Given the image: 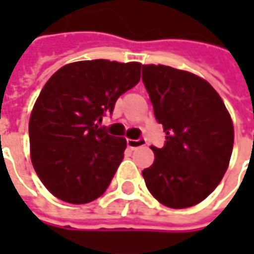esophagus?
Instances as JSON below:
<instances>
[{
	"label": "esophagus",
	"mask_w": 254,
	"mask_h": 254,
	"mask_svg": "<svg viewBox=\"0 0 254 254\" xmlns=\"http://www.w3.org/2000/svg\"><path fill=\"white\" fill-rule=\"evenodd\" d=\"M147 144V140L145 138H137V140H127V147L130 148V150H135V148H138V147H144Z\"/></svg>",
	"instance_id": "esophagus-1"
}]
</instances>
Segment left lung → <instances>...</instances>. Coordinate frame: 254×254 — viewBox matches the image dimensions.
<instances>
[{
    "label": "left lung",
    "instance_id": "left-lung-1",
    "mask_svg": "<svg viewBox=\"0 0 254 254\" xmlns=\"http://www.w3.org/2000/svg\"><path fill=\"white\" fill-rule=\"evenodd\" d=\"M142 83L162 124L165 144L151 145L155 160L142 171L160 203L182 209L219 185L233 150V124L216 90L195 74L164 64H144Z\"/></svg>",
    "mask_w": 254,
    "mask_h": 254
}]
</instances>
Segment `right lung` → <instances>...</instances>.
Here are the masks:
<instances>
[{
  "label": "right lung",
  "mask_w": 254,
  "mask_h": 254,
  "mask_svg": "<svg viewBox=\"0 0 254 254\" xmlns=\"http://www.w3.org/2000/svg\"><path fill=\"white\" fill-rule=\"evenodd\" d=\"M141 64L104 59L61 67L46 82L29 119L31 160L48 190L80 205L102 196L124 158L126 138L100 127Z\"/></svg>",
  "instance_id": "obj_1"
}]
</instances>
